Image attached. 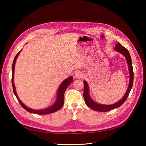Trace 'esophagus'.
<instances>
[{
	"label": "esophagus",
	"mask_w": 146,
	"mask_h": 146,
	"mask_svg": "<svg viewBox=\"0 0 146 146\" xmlns=\"http://www.w3.org/2000/svg\"><path fill=\"white\" fill-rule=\"evenodd\" d=\"M75 77L77 78H82L84 77V73L81 72H78L75 74Z\"/></svg>",
	"instance_id": "1"
}]
</instances>
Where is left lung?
I'll list each match as a JSON object with an SVG mask.
<instances>
[{
  "mask_svg": "<svg viewBox=\"0 0 146 146\" xmlns=\"http://www.w3.org/2000/svg\"><path fill=\"white\" fill-rule=\"evenodd\" d=\"M115 49L118 52L123 54L126 59V61L129 66V74H130V81H129V87L125 96H124L123 98L120 100L118 101L117 103L113 105H105L97 104L91 99L88 93V85L87 82H86L85 80H84V98L85 104L88 107H90V108L93 109L96 111L107 112V111H110L111 110H114L116 108L120 107L124 104V102L126 100L127 97L129 96V94L130 93V91L132 87L133 82V67H132V59H131L130 54H129V52L127 50V49H126L125 47H123L119 42H117L115 46Z\"/></svg>",
  "mask_w": 146,
  "mask_h": 146,
  "instance_id": "obj_1",
  "label": "left lung"
}]
</instances>
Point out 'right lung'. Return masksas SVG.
<instances>
[{"label":"right lung","instance_id":"add662e5","mask_svg":"<svg viewBox=\"0 0 146 146\" xmlns=\"http://www.w3.org/2000/svg\"><path fill=\"white\" fill-rule=\"evenodd\" d=\"M20 53V52H18V53L16 55L15 57L14 58V61L13 63V66H12V85H13V92L16 98H17L19 102L20 103V104L21 105V106H22L23 108L31 113H34V114H50V113H53L55 112L56 111H57L58 110H59L64 105V93L65 91H66L67 88L68 87V86L69 84H70L72 83V82L73 81V78L72 76L69 77L68 78H67V79H66L63 81L60 87H59L58 89V98L57 99L55 102V103L53 105V106H50V108H48L46 109H44V110H31L29 108H28L27 106H26L22 102H21L19 98H18L17 94L16 93L15 91V85L14 84V67H15V63L16 61V59H17V56H19Z\"/></svg>","mask_w":146,"mask_h":146}]
</instances>
